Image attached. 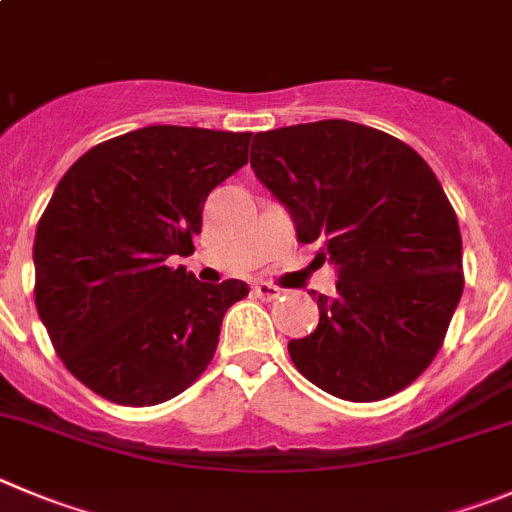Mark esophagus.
Masks as SVG:
<instances>
[{
  "label": "esophagus",
  "instance_id": "esophagus-1",
  "mask_svg": "<svg viewBox=\"0 0 512 512\" xmlns=\"http://www.w3.org/2000/svg\"><path fill=\"white\" fill-rule=\"evenodd\" d=\"M253 294H256L259 299H264V302H274V299L281 294V289L274 287V284H269V281H259V284H253Z\"/></svg>",
  "mask_w": 512,
  "mask_h": 512
}]
</instances>
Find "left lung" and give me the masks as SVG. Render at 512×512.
I'll use <instances>...</instances> for the list:
<instances>
[{"instance_id":"left-lung-1","label":"left lung","mask_w":512,"mask_h":512,"mask_svg":"<svg viewBox=\"0 0 512 512\" xmlns=\"http://www.w3.org/2000/svg\"><path fill=\"white\" fill-rule=\"evenodd\" d=\"M251 167L299 241L337 266L335 297H317V330L289 342L299 373L355 403L411 386L464 289L457 213L429 164L386 131L327 119L256 134Z\"/></svg>"}]
</instances>
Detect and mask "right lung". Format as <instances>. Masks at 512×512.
<instances>
[{"label": "right lung", "mask_w": 512, "mask_h": 512, "mask_svg": "<svg viewBox=\"0 0 512 512\" xmlns=\"http://www.w3.org/2000/svg\"><path fill=\"white\" fill-rule=\"evenodd\" d=\"M251 131L147 126L88 149L35 233V304L65 368L106 401L157 406L198 381L246 281L203 284L210 190L248 162Z\"/></svg>", "instance_id": "1"}]
</instances>
